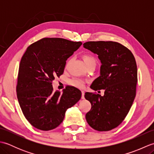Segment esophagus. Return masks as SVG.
Masks as SVG:
<instances>
[{"label": "esophagus", "instance_id": "34e87169", "mask_svg": "<svg viewBox=\"0 0 154 154\" xmlns=\"http://www.w3.org/2000/svg\"><path fill=\"white\" fill-rule=\"evenodd\" d=\"M81 93H82V95H81V99H85V91H81Z\"/></svg>", "mask_w": 154, "mask_h": 154}]
</instances>
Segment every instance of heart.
<instances>
[{
	"mask_svg": "<svg viewBox=\"0 0 154 154\" xmlns=\"http://www.w3.org/2000/svg\"><path fill=\"white\" fill-rule=\"evenodd\" d=\"M82 58L84 61L85 63L87 66H89L90 65L92 64H95L96 65V58L94 57L92 54H85L82 55ZM70 60H69L67 63H66V67H67L69 63L70 62ZM68 83L71 86H73L77 88H83L85 85V81L79 79V78H72V79H69L68 81Z\"/></svg>",
	"mask_w": 154,
	"mask_h": 154,
	"instance_id": "heart-1",
	"label": "heart"
}]
</instances>
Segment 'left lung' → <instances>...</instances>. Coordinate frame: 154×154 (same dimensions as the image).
Listing matches in <instances>:
<instances>
[{
  "mask_svg": "<svg viewBox=\"0 0 154 154\" xmlns=\"http://www.w3.org/2000/svg\"><path fill=\"white\" fill-rule=\"evenodd\" d=\"M83 47L99 55L100 75L91 84L94 91L104 90V96L85 93L91 104L86 114L89 126L97 131H109L123 122L136 94L138 72L134 56L129 49L116 42H87Z\"/></svg>",
  "mask_w": 154,
  "mask_h": 154,
  "instance_id": "8db88e82",
  "label": "left lung"
}]
</instances>
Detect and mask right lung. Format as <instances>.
I'll return each mask as SVG.
<instances>
[{
  "mask_svg": "<svg viewBox=\"0 0 154 154\" xmlns=\"http://www.w3.org/2000/svg\"><path fill=\"white\" fill-rule=\"evenodd\" d=\"M82 42L44 38L32 44L19 65L16 94L23 114L32 126L48 131L63 122L65 111L81 97V91L67 87L54 92L52 82L63 73L66 60Z\"/></svg>",
  "mask_w": 154,
  "mask_h": 154,
  "instance_id": "1",
  "label": "right lung"
}]
</instances>
